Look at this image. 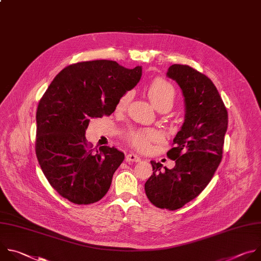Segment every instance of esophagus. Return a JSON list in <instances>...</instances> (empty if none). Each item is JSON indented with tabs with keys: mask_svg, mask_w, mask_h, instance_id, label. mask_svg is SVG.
<instances>
[{
	"mask_svg": "<svg viewBox=\"0 0 261 261\" xmlns=\"http://www.w3.org/2000/svg\"><path fill=\"white\" fill-rule=\"evenodd\" d=\"M125 161H126V162H128V163H139V162L141 161V159L139 158L138 155L133 154V153H129V154H127V155H126Z\"/></svg>",
	"mask_w": 261,
	"mask_h": 261,
	"instance_id": "obj_1",
	"label": "esophagus"
}]
</instances>
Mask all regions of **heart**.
<instances>
[{"label":"heart","mask_w":261,"mask_h":261,"mask_svg":"<svg viewBox=\"0 0 261 261\" xmlns=\"http://www.w3.org/2000/svg\"><path fill=\"white\" fill-rule=\"evenodd\" d=\"M148 96L159 110L171 109L176 100V90L169 81L158 78L148 86ZM130 97V92H125L120 96L116 105L117 112H124L127 109ZM125 139L137 150L147 152L151 149L153 143L161 139V136L158 132L151 129H129L125 135Z\"/></svg>","instance_id":"1"}]
</instances>
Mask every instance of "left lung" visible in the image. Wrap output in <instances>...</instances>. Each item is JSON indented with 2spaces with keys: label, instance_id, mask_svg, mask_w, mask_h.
Masks as SVG:
<instances>
[{
  "label": "left lung",
  "instance_id": "8db88e82",
  "mask_svg": "<svg viewBox=\"0 0 261 261\" xmlns=\"http://www.w3.org/2000/svg\"><path fill=\"white\" fill-rule=\"evenodd\" d=\"M168 76L179 84L185 99V121L167 155L173 169L151 162L153 174L145 183L152 204L175 211L194 199L212 180L222 160L228 114L210 78L187 65H173Z\"/></svg>",
  "mask_w": 261,
  "mask_h": 261
}]
</instances>
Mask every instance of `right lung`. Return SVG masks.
Listing matches in <instances>:
<instances>
[{"mask_svg":"<svg viewBox=\"0 0 261 261\" xmlns=\"http://www.w3.org/2000/svg\"><path fill=\"white\" fill-rule=\"evenodd\" d=\"M142 68L116 62H79L62 70L37 108L35 150L41 170L60 195L76 204L98 201L124 160L114 147L92 148L85 138L91 118L110 116L140 81Z\"/></svg>","mask_w":261,"mask_h":261,"instance_id":"obj_1","label":"right lung"}]
</instances>
